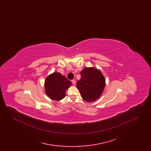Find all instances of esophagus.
<instances>
[{"label": "esophagus", "mask_w": 151, "mask_h": 151, "mask_svg": "<svg viewBox=\"0 0 151 151\" xmlns=\"http://www.w3.org/2000/svg\"><path fill=\"white\" fill-rule=\"evenodd\" d=\"M71 81H72V84H73V86H75V84H76V81H75V80H72Z\"/></svg>", "instance_id": "esophagus-1"}]
</instances>
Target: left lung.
Instances as JSON below:
<instances>
[{
    "label": "left lung",
    "instance_id": "obj_1",
    "mask_svg": "<svg viewBox=\"0 0 151 151\" xmlns=\"http://www.w3.org/2000/svg\"><path fill=\"white\" fill-rule=\"evenodd\" d=\"M80 75L81 79L78 81L76 86L83 99L88 102L97 100L105 86V79L102 73L93 67H86Z\"/></svg>",
    "mask_w": 151,
    "mask_h": 151
}]
</instances>
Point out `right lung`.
<instances>
[{"mask_svg": "<svg viewBox=\"0 0 151 151\" xmlns=\"http://www.w3.org/2000/svg\"><path fill=\"white\" fill-rule=\"evenodd\" d=\"M71 86V82L59 72L49 75L45 81L46 94L54 100H60L65 95L66 90Z\"/></svg>", "mask_w": 151, "mask_h": 151, "instance_id": "add662e5", "label": "right lung"}]
</instances>
